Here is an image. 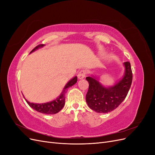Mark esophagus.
Here are the masks:
<instances>
[{"instance_id":"1","label":"esophagus","mask_w":155,"mask_h":155,"mask_svg":"<svg viewBox=\"0 0 155 155\" xmlns=\"http://www.w3.org/2000/svg\"><path fill=\"white\" fill-rule=\"evenodd\" d=\"M87 74V71L85 70H80V71L79 72L78 74V79H83L85 77Z\"/></svg>"}]
</instances>
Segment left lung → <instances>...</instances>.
<instances>
[{
    "label": "left lung",
    "instance_id": "obj_1",
    "mask_svg": "<svg viewBox=\"0 0 155 155\" xmlns=\"http://www.w3.org/2000/svg\"><path fill=\"white\" fill-rule=\"evenodd\" d=\"M124 64V76L112 87H105L95 78H86L89 83L86 101L92 110L98 113H107L116 109L125 100L132 83L133 72L129 61Z\"/></svg>",
    "mask_w": 155,
    "mask_h": 155
}]
</instances>
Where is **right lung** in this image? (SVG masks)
<instances>
[{
  "label": "right lung",
  "mask_w": 155,
  "mask_h": 155,
  "mask_svg": "<svg viewBox=\"0 0 155 155\" xmlns=\"http://www.w3.org/2000/svg\"><path fill=\"white\" fill-rule=\"evenodd\" d=\"M45 45H39L33 49L31 52L34 51L36 50H37L39 48L43 47ZM78 81V78L77 76L74 77L72 78L71 80H70L65 87H64L63 92L61 93V94L60 95L59 97H58L57 99L53 100L52 101H50L48 103H45V104H33V103H30L28 101H27L26 99V101L27 102V104H28L32 109H34V110L38 111L39 112H41V113H44V114H56L58 113V112H59L61 110L64 105V103H65V97L64 94L65 93L67 92V89L70 88V87H72L74 85L75 83H76Z\"/></svg>",
  "instance_id": "obj_1"
}]
</instances>
